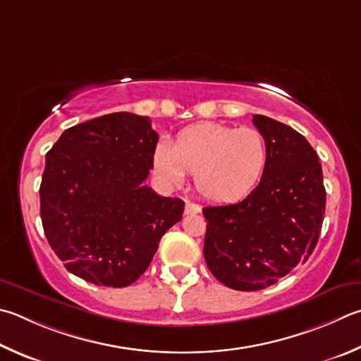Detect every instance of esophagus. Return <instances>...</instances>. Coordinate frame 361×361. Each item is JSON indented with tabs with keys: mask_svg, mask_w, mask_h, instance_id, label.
<instances>
[{
	"mask_svg": "<svg viewBox=\"0 0 361 361\" xmlns=\"http://www.w3.org/2000/svg\"><path fill=\"white\" fill-rule=\"evenodd\" d=\"M200 213V207L197 203H192V202H186L185 205V214H197Z\"/></svg>",
	"mask_w": 361,
	"mask_h": 361,
	"instance_id": "34e87169",
	"label": "esophagus"
}]
</instances>
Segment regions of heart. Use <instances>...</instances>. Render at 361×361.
Instances as JSON below:
<instances>
[{
  "instance_id": "obj_1",
  "label": "heart",
  "mask_w": 361,
  "mask_h": 361,
  "mask_svg": "<svg viewBox=\"0 0 361 361\" xmlns=\"http://www.w3.org/2000/svg\"><path fill=\"white\" fill-rule=\"evenodd\" d=\"M268 164L265 137L254 128L200 123L185 128L172 145L162 140L153 156L154 172L170 186H181L186 173L203 199L233 203L251 194Z\"/></svg>"
}]
</instances>
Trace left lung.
Returning a JSON list of instances; mask_svg holds the SVG:
<instances>
[{"label":"left lung","instance_id":"left-lung-1","mask_svg":"<svg viewBox=\"0 0 361 361\" xmlns=\"http://www.w3.org/2000/svg\"><path fill=\"white\" fill-rule=\"evenodd\" d=\"M252 123L268 147L257 188L238 203L203 208L207 267L219 283L243 292L265 289L307 260L326 195L319 156L303 135L264 115Z\"/></svg>","mask_w":361,"mask_h":361}]
</instances>
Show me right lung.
<instances>
[{
  "instance_id": "right-lung-1",
  "label": "right lung",
  "mask_w": 361,
  "mask_h": 361,
  "mask_svg": "<svg viewBox=\"0 0 361 361\" xmlns=\"http://www.w3.org/2000/svg\"><path fill=\"white\" fill-rule=\"evenodd\" d=\"M158 139L148 116L118 112L66 129L45 154L42 227L72 274L130 286L181 221L185 202L143 185Z\"/></svg>"
}]
</instances>
